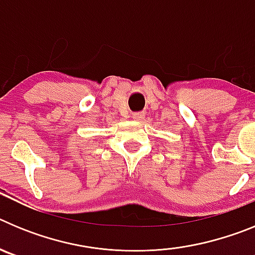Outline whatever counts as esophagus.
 <instances>
[{
	"label": "esophagus",
	"mask_w": 255,
	"mask_h": 255,
	"mask_svg": "<svg viewBox=\"0 0 255 255\" xmlns=\"http://www.w3.org/2000/svg\"><path fill=\"white\" fill-rule=\"evenodd\" d=\"M132 119L136 121H143L145 116H144V114H132Z\"/></svg>",
	"instance_id": "obj_1"
}]
</instances>
